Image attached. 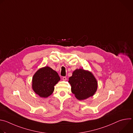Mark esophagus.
I'll return each mask as SVG.
<instances>
[{
    "mask_svg": "<svg viewBox=\"0 0 133 133\" xmlns=\"http://www.w3.org/2000/svg\"><path fill=\"white\" fill-rule=\"evenodd\" d=\"M63 81H66V80H67L66 77H65V76L63 77Z\"/></svg>",
    "mask_w": 133,
    "mask_h": 133,
    "instance_id": "34e87169",
    "label": "esophagus"
}]
</instances>
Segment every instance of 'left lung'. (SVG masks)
Segmentation results:
<instances>
[{"mask_svg": "<svg viewBox=\"0 0 133 133\" xmlns=\"http://www.w3.org/2000/svg\"><path fill=\"white\" fill-rule=\"evenodd\" d=\"M68 82L71 85L72 93L79 100L92 96L97 88V82L94 75L83 69H76Z\"/></svg>", "mask_w": 133, "mask_h": 133, "instance_id": "obj_1", "label": "left lung"}]
</instances>
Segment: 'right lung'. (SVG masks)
Returning <instances> with one entry per match:
<instances>
[{"label":"right lung","mask_w":133,"mask_h":133,"mask_svg":"<svg viewBox=\"0 0 133 133\" xmlns=\"http://www.w3.org/2000/svg\"><path fill=\"white\" fill-rule=\"evenodd\" d=\"M60 81L58 73L46 66L37 70L32 78V89L41 97H47L52 93L54 86Z\"/></svg>","instance_id":"1"}]
</instances>
